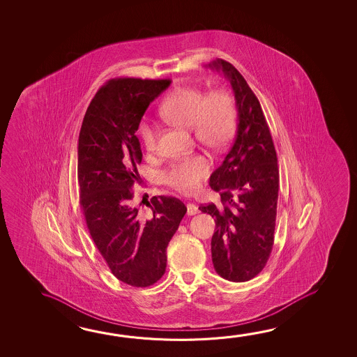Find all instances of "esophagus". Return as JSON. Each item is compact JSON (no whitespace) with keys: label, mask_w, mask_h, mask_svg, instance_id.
<instances>
[{"label":"esophagus","mask_w":357,"mask_h":357,"mask_svg":"<svg viewBox=\"0 0 357 357\" xmlns=\"http://www.w3.org/2000/svg\"><path fill=\"white\" fill-rule=\"evenodd\" d=\"M199 212L198 211V206L193 204V203H188L187 204V213L188 215H194V214H197V213Z\"/></svg>","instance_id":"obj_1"}]
</instances>
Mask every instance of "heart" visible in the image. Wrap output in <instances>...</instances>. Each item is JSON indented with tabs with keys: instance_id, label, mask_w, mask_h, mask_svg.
<instances>
[{
	"instance_id": "heart-1",
	"label": "heart",
	"mask_w": 357,
	"mask_h": 357,
	"mask_svg": "<svg viewBox=\"0 0 357 357\" xmlns=\"http://www.w3.org/2000/svg\"><path fill=\"white\" fill-rule=\"evenodd\" d=\"M160 112L165 119L183 128H192L194 138L213 149L223 148L231 140L237 123L236 104L229 93L218 89L206 94L197 86H178L164 99ZM159 126L144 119L138 134L145 151L157 149ZM211 172V162L203 155L181 158L164 170L168 187L184 195L197 193Z\"/></svg>"
}]
</instances>
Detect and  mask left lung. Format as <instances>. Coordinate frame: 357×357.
Masks as SVG:
<instances>
[{
    "label": "left lung",
    "mask_w": 357,
    "mask_h": 357,
    "mask_svg": "<svg viewBox=\"0 0 357 357\" xmlns=\"http://www.w3.org/2000/svg\"><path fill=\"white\" fill-rule=\"evenodd\" d=\"M231 82L238 109V128L231 149L209 185L222 206H199L215 220L212 261L220 277L231 282L255 278L266 266L275 241L280 172L268 124L256 95L231 63H209Z\"/></svg>",
    "instance_id": "left-lung-1"
}]
</instances>
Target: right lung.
<instances>
[{
    "label": "right lung",
    "mask_w": 357,
    "mask_h": 357,
    "mask_svg": "<svg viewBox=\"0 0 357 357\" xmlns=\"http://www.w3.org/2000/svg\"><path fill=\"white\" fill-rule=\"evenodd\" d=\"M170 85L165 80L116 77L101 86L82 120L77 146L80 206L90 236L119 281L149 287L167 267V247L187 206L174 197L146 200L151 217L134 203L140 183L142 149L135 135L151 101Z\"/></svg>",
    "instance_id": "add662e5"
}]
</instances>
